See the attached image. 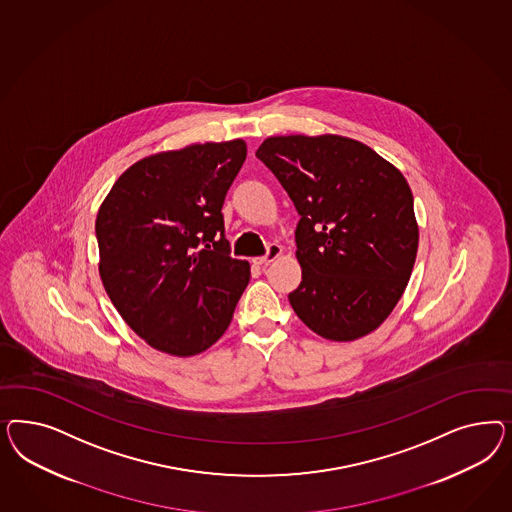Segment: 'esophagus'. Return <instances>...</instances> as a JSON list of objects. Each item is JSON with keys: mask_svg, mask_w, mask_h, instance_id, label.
<instances>
[{"mask_svg": "<svg viewBox=\"0 0 512 512\" xmlns=\"http://www.w3.org/2000/svg\"><path fill=\"white\" fill-rule=\"evenodd\" d=\"M279 255H281V246H278V244H270L268 249H266V253H264L263 257H257V259H253V263L259 264V266H266V264H270L272 261H276Z\"/></svg>", "mask_w": 512, "mask_h": 512, "instance_id": "esophagus-1", "label": "esophagus"}]
</instances>
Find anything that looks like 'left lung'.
<instances>
[{"mask_svg":"<svg viewBox=\"0 0 512 512\" xmlns=\"http://www.w3.org/2000/svg\"><path fill=\"white\" fill-rule=\"evenodd\" d=\"M255 155L300 216L302 281L289 293L296 315L326 340L370 334L402 298L419 248L402 172L338 135L270 137Z\"/></svg>","mask_w":512,"mask_h":512,"instance_id":"8db88e82","label":"left lung"}]
</instances>
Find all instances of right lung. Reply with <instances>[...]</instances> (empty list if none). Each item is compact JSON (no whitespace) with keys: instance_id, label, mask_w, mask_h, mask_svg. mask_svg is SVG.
<instances>
[{"instance_id":"obj_1","label":"right lung","mask_w":512,"mask_h":512,"mask_svg":"<svg viewBox=\"0 0 512 512\" xmlns=\"http://www.w3.org/2000/svg\"><path fill=\"white\" fill-rule=\"evenodd\" d=\"M246 154L236 139L150 155L116 180L99 208L105 291L157 351L199 355L231 325L249 263L231 257L221 208Z\"/></svg>"}]
</instances>
